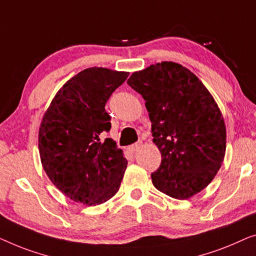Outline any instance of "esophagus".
<instances>
[{
  "mask_svg": "<svg viewBox=\"0 0 256 256\" xmlns=\"http://www.w3.org/2000/svg\"><path fill=\"white\" fill-rule=\"evenodd\" d=\"M142 146V142H138L133 144V145L130 146V150H132V152H136V150H138Z\"/></svg>",
  "mask_w": 256,
  "mask_h": 256,
  "instance_id": "esophagus-1",
  "label": "esophagus"
}]
</instances>
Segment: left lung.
Masks as SVG:
<instances>
[{
    "instance_id": "1",
    "label": "left lung",
    "mask_w": 256,
    "mask_h": 256,
    "mask_svg": "<svg viewBox=\"0 0 256 256\" xmlns=\"http://www.w3.org/2000/svg\"><path fill=\"white\" fill-rule=\"evenodd\" d=\"M146 100L161 164L152 172L159 192L188 200L206 188L224 161L226 128L214 96L182 64L162 61L128 80Z\"/></svg>"
}]
</instances>
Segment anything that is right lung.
<instances>
[{
  "label": "right lung",
  "mask_w": 256,
  "mask_h": 256,
  "mask_svg": "<svg viewBox=\"0 0 256 256\" xmlns=\"http://www.w3.org/2000/svg\"><path fill=\"white\" fill-rule=\"evenodd\" d=\"M128 72L92 67L68 80L42 116L38 147L48 178L72 200L98 205L116 195L128 160L111 138L106 103Z\"/></svg>",
  "instance_id": "right-lung-1"
}]
</instances>
